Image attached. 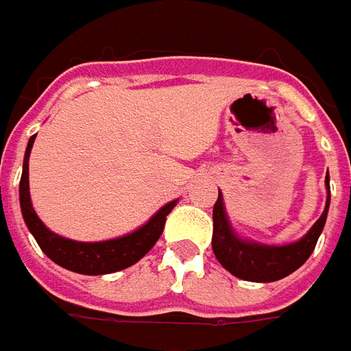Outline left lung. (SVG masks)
I'll return each instance as SVG.
<instances>
[{
	"label": "left lung",
	"instance_id": "1",
	"mask_svg": "<svg viewBox=\"0 0 351 351\" xmlns=\"http://www.w3.org/2000/svg\"><path fill=\"white\" fill-rule=\"evenodd\" d=\"M326 186H328V175H326ZM328 206H330V192H328L326 208L322 215L301 241H297L293 245H284V247H266V245L243 241L233 233L225 215L223 199L219 194L213 206V254L225 270H229L241 280H247V282L282 280L291 272H295L299 266H303L311 256V252L315 250L324 221H326Z\"/></svg>",
	"mask_w": 351,
	"mask_h": 351
}]
</instances>
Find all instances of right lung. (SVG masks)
Instances as JSON below:
<instances>
[{
	"label": "right lung",
	"instance_id": "right-lung-1",
	"mask_svg": "<svg viewBox=\"0 0 351 351\" xmlns=\"http://www.w3.org/2000/svg\"><path fill=\"white\" fill-rule=\"evenodd\" d=\"M34 138L36 136L29 139V145L25 152L19 196H21V210H23L25 223L36 239L38 247L43 248L44 254L66 270L87 274V276L118 272V270H124L128 266L136 264L139 258H143L152 250L153 245L159 241V237L165 229L167 215L173 212L176 202H169L143 227H139L138 231H134L126 237H120V239L103 241V243H77V241H69V239L56 235L38 219V215L32 210L31 204L29 155H31Z\"/></svg>",
	"mask_w": 351,
	"mask_h": 351
}]
</instances>
